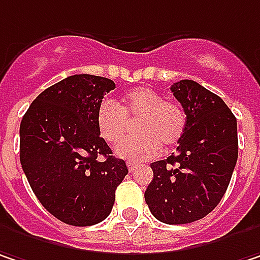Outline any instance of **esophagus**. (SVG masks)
I'll return each instance as SVG.
<instances>
[{
    "label": "esophagus",
    "mask_w": 260,
    "mask_h": 260,
    "mask_svg": "<svg viewBox=\"0 0 260 260\" xmlns=\"http://www.w3.org/2000/svg\"><path fill=\"white\" fill-rule=\"evenodd\" d=\"M128 170H129L131 173L135 171V170H137V164H135V162H128Z\"/></svg>",
    "instance_id": "esophagus-1"
}]
</instances>
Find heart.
Returning <instances> with one entry per match:
<instances>
[{
	"mask_svg": "<svg viewBox=\"0 0 260 260\" xmlns=\"http://www.w3.org/2000/svg\"><path fill=\"white\" fill-rule=\"evenodd\" d=\"M138 135L131 137L116 147V154L132 162L152 159L160 146L177 144L186 129V113L173 100H165L149 87L129 90L117 104L103 101L96 110V128L110 144L119 143L135 123Z\"/></svg>",
	"mask_w": 260,
	"mask_h": 260,
	"instance_id": "heart-1",
	"label": "heart"
}]
</instances>
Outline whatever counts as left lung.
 I'll use <instances>...</instances> for the list:
<instances>
[{
  "instance_id": "8db88e82",
  "label": "left lung",
  "mask_w": 260,
  "mask_h": 260,
  "mask_svg": "<svg viewBox=\"0 0 260 260\" xmlns=\"http://www.w3.org/2000/svg\"><path fill=\"white\" fill-rule=\"evenodd\" d=\"M186 113L177 153L153 162L144 200L157 220L192 223L211 213L229 186L237 157V119L220 96L193 80L171 86Z\"/></svg>"
}]
</instances>
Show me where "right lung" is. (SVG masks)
Listing matches in <instances>:
<instances>
[{
  "label": "right lung",
  "instance_id": "add662e5",
  "mask_svg": "<svg viewBox=\"0 0 260 260\" xmlns=\"http://www.w3.org/2000/svg\"><path fill=\"white\" fill-rule=\"evenodd\" d=\"M113 80L70 76L43 90L20 122V164L43 207L73 226L100 223L128 174L96 128V110Z\"/></svg>",
  "mask_w": 260,
  "mask_h": 260
}]
</instances>
